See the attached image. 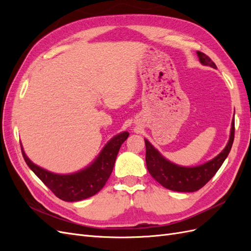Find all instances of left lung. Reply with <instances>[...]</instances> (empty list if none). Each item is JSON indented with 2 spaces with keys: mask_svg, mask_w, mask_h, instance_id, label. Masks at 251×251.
I'll return each mask as SVG.
<instances>
[{
  "mask_svg": "<svg viewBox=\"0 0 251 251\" xmlns=\"http://www.w3.org/2000/svg\"><path fill=\"white\" fill-rule=\"evenodd\" d=\"M197 54L199 56L200 63L204 66L217 68L216 64L203 52L198 51ZM234 139V121L231 123V130L229 140L225 149L217 157L211 159L210 161L202 165L194 166V168H185L174 164L159 153L146 139V162L147 169L151 176L157 182H159L165 188L174 192L193 193L199 191L207 182L215 176L218 170L221 168L226 157L228 156L231 150Z\"/></svg>",
  "mask_w": 251,
  "mask_h": 251,
  "instance_id": "left-lung-1",
  "label": "left lung"
}]
</instances>
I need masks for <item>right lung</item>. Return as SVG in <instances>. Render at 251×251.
<instances>
[{"label": "right lung", "mask_w": 251, "mask_h": 251, "mask_svg": "<svg viewBox=\"0 0 251 251\" xmlns=\"http://www.w3.org/2000/svg\"><path fill=\"white\" fill-rule=\"evenodd\" d=\"M127 137V132L114 136L88 168L69 175H58L40 168L27 157L22 146L21 149L27 165L57 198L75 202L90 198L104 186L112 174L121 144Z\"/></svg>", "instance_id": "1"}]
</instances>
